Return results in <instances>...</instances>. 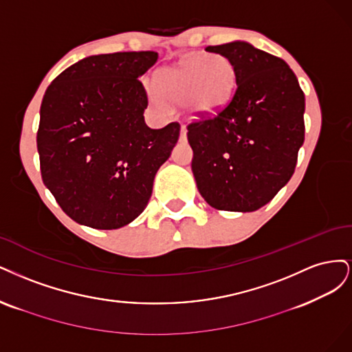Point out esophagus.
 Instances as JSON below:
<instances>
[{
  "label": "esophagus",
  "mask_w": 352,
  "mask_h": 352,
  "mask_svg": "<svg viewBox=\"0 0 352 352\" xmlns=\"http://www.w3.org/2000/svg\"><path fill=\"white\" fill-rule=\"evenodd\" d=\"M179 140H181V142H186V140H187V129H186L184 124H183V126H181V134H179Z\"/></svg>",
  "instance_id": "34e87169"
}]
</instances>
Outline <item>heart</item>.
Segmentation results:
<instances>
[{"label":"heart","instance_id":"obj_1","mask_svg":"<svg viewBox=\"0 0 352 352\" xmlns=\"http://www.w3.org/2000/svg\"><path fill=\"white\" fill-rule=\"evenodd\" d=\"M235 83V67L226 56L192 55L157 74V85L164 96L153 86L147 87V95L157 109L168 111L166 97L175 104L184 102L191 116L205 118L225 107L234 94Z\"/></svg>","mask_w":352,"mask_h":352}]
</instances>
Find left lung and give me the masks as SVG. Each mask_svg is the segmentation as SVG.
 <instances>
[{
  "instance_id": "obj_1",
  "label": "left lung",
  "mask_w": 352,
  "mask_h": 352,
  "mask_svg": "<svg viewBox=\"0 0 352 352\" xmlns=\"http://www.w3.org/2000/svg\"><path fill=\"white\" fill-rule=\"evenodd\" d=\"M206 51L231 60L236 87L217 116L187 126L191 171L212 208L253 212L294 174L304 142V94L285 61L250 43Z\"/></svg>"
}]
</instances>
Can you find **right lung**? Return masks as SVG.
I'll list each match as a JSON object with an SVG mask.
<instances>
[{
    "label": "right lung",
    "instance_id": "1",
    "mask_svg": "<svg viewBox=\"0 0 352 352\" xmlns=\"http://www.w3.org/2000/svg\"><path fill=\"white\" fill-rule=\"evenodd\" d=\"M157 52H116L83 58L56 76L43 95L36 135L43 184L77 223L117 230L144 210L157 169L179 124L146 126L139 80Z\"/></svg>",
    "mask_w": 352,
    "mask_h": 352
}]
</instances>
